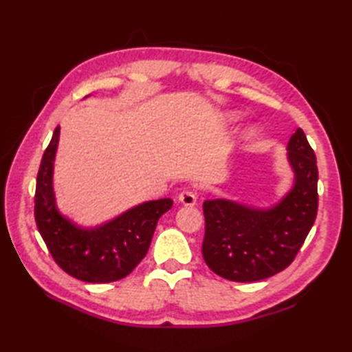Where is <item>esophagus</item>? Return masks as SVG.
<instances>
[{"mask_svg":"<svg viewBox=\"0 0 352 352\" xmlns=\"http://www.w3.org/2000/svg\"><path fill=\"white\" fill-rule=\"evenodd\" d=\"M178 201L188 207L195 206L197 204V193L192 190H183L180 195H178Z\"/></svg>","mask_w":352,"mask_h":352,"instance_id":"1","label":"esophagus"}]
</instances>
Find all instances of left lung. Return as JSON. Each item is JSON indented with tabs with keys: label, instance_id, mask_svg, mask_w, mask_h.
<instances>
[{
	"label": "left lung",
	"instance_id": "1",
	"mask_svg": "<svg viewBox=\"0 0 352 352\" xmlns=\"http://www.w3.org/2000/svg\"><path fill=\"white\" fill-rule=\"evenodd\" d=\"M295 186L271 210H254L226 199L203 206V257L214 274L251 283L284 271L300 252L318 213L316 155L301 129L289 140Z\"/></svg>",
	"mask_w": 352,
	"mask_h": 352
}]
</instances>
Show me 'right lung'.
Here are the masks:
<instances>
[{"instance_id":"add662e5","label":"right lung","mask_w":352,"mask_h":352,"mask_svg":"<svg viewBox=\"0 0 352 352\" xmlns=\"http://www.w3.org/2000/svg\"><path fill=\"white\" fill-rule=\"evenodd\" d=\"M60 126H56L37 172L34 219L45 245L63 271L86 283L124 278L146 256L160 216L172 207L163 198L140 204L96 230H81L58 214L52 195V162Z\"/></svg>"}]
</instances>
